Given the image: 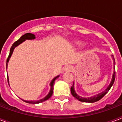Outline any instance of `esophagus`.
Here are the masks:
<instances>
[{
  "instance_id": "1",
  "label": "esophagus",
  "mask_w": 122,
  "mask_h": 122,
  "mask_svg": "<svg viewBox=\"0 0 122 122\" xmlns=\"http://www.w3.org/2000/svg\"><path fill=\"white\" fill-rule=\"evenodd\" d=\"M72 69L73 68L71 66H70V65H66L64 68V70L66 71H71L72 70Z\"/></svg>"
}]
</instances>
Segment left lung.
Listing matches in <instances>:
<instances>
[{
    "mask_svg": "<svg viewBox=\"0 0 122 122\" xmlns=\"http://www.w3.org/2000/svg\"><path fill=\"white\" fill-rule=\"evenodd\" d=\"M113 61H114V65H115V59H114V57H113ZM115 72H114L113 75V77H112V80L111 81V83H110V85L108 86V88L104 91V92H102L100 93V94H99L96 95V96H94L91 97H88V98H84V97H81L79 96L78 95L76 94L74 90V86L73 85L71 86V94L74 97H75L76 99H77L78 101H81V102H96L97 101L100 100L102 98L104 97V96L106 94H107L108 91H110V89H111V87L113 84L114 81H115Z\"/></svg>",
    "mask_w": 122,
    "mask_h": 122,
    "instance_id": "left-lung-1",
    "label": "left lung"
}]
</instances>
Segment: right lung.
Masks as SVG:
<instances>
[{
    "label": "right lung",
    "mask_w": 122,
    "mask_h": 122,
    "mask_svg": "<svg viewBox=\"0 0 122 122\" xmlns=\"http://www.w3.org/2000/svg\"><path fill=\"white\" fill-rule=\"evenodd\" d=\"M35 35H33V34H32V33H26V34H25V35H22L21 37H20V39L18 40V41H16V42H14V44H12V47H10V52H9V56L8 57H7V61H6V70H7V63L9 62V58L10 57V56H11V55H12V52H13V51H14V49L15 48V47H16V46H18L19 44H20L21 43H22L23 42H24V41H25V40H32V39H35ZM7 81H8V83H9V78H8V75H7ZM59 75L58 76H57L56 77H55V78H54L53 80H52V81L51 82V90H50V92L48 94L47 96L46 97H45L44 98L42 99H41V100H38V101H25V100H23L25 102H27V103H30V104H38V103H40V102H44V101H45L47 100V99H49L51 97V96L52 95V93H53V86H54V81H55V80L56 79V78H57L58 77H59ZM23 100V99H22Z\"/></svg>",
    "instance_id": "obj_1"
}]
</instances>
